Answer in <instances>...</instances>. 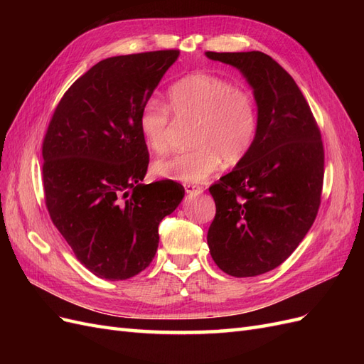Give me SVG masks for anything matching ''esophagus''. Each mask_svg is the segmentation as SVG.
<instances>
[{
	"mask_svg": "<svg viewBox=\"0 0 364 364\" xmlns=\"http://www.w3.org/2000/svg\"><path fill=\"white\" fill-rule=\"evenodd\" d=\"M185 186V190H186V193H190V194H193V193H196V194H200L202 191H203V188L200 185H197V183H185L183 185Z\"/></svg>",
	"mask_w": 364,
	"mask_h": 364,
	"instance_id": "34e87169",
	"label": "esophagus"
}]
</instances>
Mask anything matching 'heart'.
<instances>
[{"label":"heart","mask_w":364,"mask_h":364,"mask_svg":"<svg viewBox=\"0 0 364 364\" xmlns=\"http://www.w3.org/2000/svg\"><path fill=\"white\" fill-rule=\"evenodd\" d=\"M175 115L179 124H191V150L155 164L161 178L179 182H200L225 159H243L258 132L255 97L223 77L197 73L176 82L168 91V106L149 98L139 112V130L151 151L162 155L171 147Z\"/></svg>","instance_id":"b5f03b06"}]
</instances>
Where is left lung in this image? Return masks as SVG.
<instances>
[{"label":"left lung","mask_w":364,"mask_h":364,"mask_svg":"<svg viewBox=\"0 0 364 364\" xmlns=\"http://www.w3.org/2000/svg\"><path fill=\"white\" fill-rule=\"evenodd\" d=\"M206 56L243 73L258 105L252 149L209 186L215 217L208 246L230 277H257L287 259L314 223L325 173L321 129L293 77L267 54Z\"/></svg>","instance_id":"left-lung-1"}]
</instances>
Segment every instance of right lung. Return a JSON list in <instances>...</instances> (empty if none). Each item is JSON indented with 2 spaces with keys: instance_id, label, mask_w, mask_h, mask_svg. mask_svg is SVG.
Masks as SVG:
<instances>
[{
  "instance_id": "right-lung-1",
  "label": "right lung",
  "mask_w": 364,
  "mask_h": 364,
  "mask_svg": "<svg viewBox=\"0 0 364 364\" xmlns=\"http://www.w3.org/2000/svg\"><path fill=\"white\" fill-rule=\"evenodd\" d=\"M179 50L109 58L63 94L42 141L43 199L53 225L95 277L123 281L155 257L158 228L183 199L174 181L141 183L149 150L141 107Z\"/></svg>"
}]
</instances>
